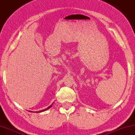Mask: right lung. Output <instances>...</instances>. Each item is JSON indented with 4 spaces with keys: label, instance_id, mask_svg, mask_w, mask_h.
Returning a JSON list of instances; mask_svg holds the SVG:
<instances>
[{
    "label": "right lung",
    "instance_id": "obj_1",
    "mask_svg": "<svg viewBox=\"0 0 135 135\" xmlns=\"http://www.w3.org/2000/svg\"><path fill=\"white\" fill-rule=\"evenodd\" d=\"M53 103H52V104L50 105L49 107H48L47 108H45L44 110H40V111H33V113H35V112H36V113H41V112H43V111H45L47 110L48 109H49L50 108H51L52 106V105H53ZM30 111V112H32V113H33V111Z\"/></svg>",
    "mask_w": 135,
    "mask_h": 135
}]
</instances>
